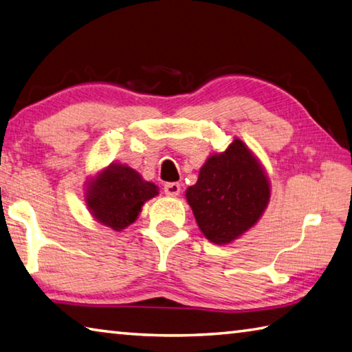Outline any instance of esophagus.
Instances as JSON below:
<instances>
[{
	"instance_id": "esophagus-1",
	"label": "esophagus",
	"mask_w": 352,
	"mask_h": 352,
	"mask_svg": "<svg viewBox=\"0 0 352 352\" xmlns=\"http://www.w3.org/2000/svg\"><path fill=\"white\" fill-rule=\"evenodd\" d=\"M180 190H182L180 183H166L164 184V194L168 197H177L178 194H180Z\"/></svg>"
}]
</instances>
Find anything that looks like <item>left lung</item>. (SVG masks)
Segmentation results:
<instances>
[{
	"label": "left lung",
	"instance_id": "8db88e82",
	"mask_svg": "<svg viewBox=\"0 0 352 352\" xmlns=\"http://www.w3.org/2000/svg\"><path fill=\"white\" fill-rule=\"evenodd\" d=\"M270 198L266 170L240 138L209 155L197 183L186 189L198 228L215 245L232 243L257 225Z\"/></svg>",
	"mask_w": 352,
	"mask_h": 352
}]
</instances>
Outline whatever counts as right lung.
I'll return each instance as SVG.
<instances>
[{"label": "right lung", "mask_w": 352, "mask_h": 352, "mask_svg": "<svg viewBox=\"0 0 352 352\" xmlns=\"http://www.w3.org/2000/svg\"><path fill=\"white\" fill-rule=\"evenodd\" d=\"M89 212L112 231H123L138 219L143 204L158 195V186L146 182L127 164L111 163L86 183Z\"/></svg>", "instance_id": "obj_1"}]
</instances>
